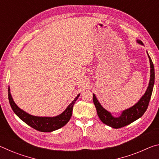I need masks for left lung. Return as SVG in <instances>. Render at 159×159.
<instances>
[{"instance_id": "left-lung-1", "label": "left lung", "mask_w": 159, "mask_h": 159, "mask_svg": "<svg viewBox=\"0 0 159 159\" xmlns=\"http://www.w3.org/2000/svg\"><path fill=\"white\" fill-rule=\"evenodd\" d=\"M139 43L144 45L143 43L141 41H138ZM148 54V53H147ZM148 57L149 58L150 61V67H151V76L150 80L148 86L147 90L144 95L142 97V98L139 99L138 103L134 104L133 107H130V109H128L122 112L121 115L119 117H114L112 116L111 113L107 111L106 109H104L101 106L98 99L95 98V95L93 94V102L96 107L97 112L99 118V119L102 120V122L107 125L112 127L114 128H123L124 126L128 125L133 123L134 120L140 118L142 115L144 114L147 109V107L149 106V103L152 97L153 88L154 84V64L152 62V60L149 55H148Z\"/></svg>"}]
</instances>
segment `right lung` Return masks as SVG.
Listing matches in <instances>:
<instances>
[{
  "instance_id": "right-lung-1",
  "label": "right lung",
  "mask_w": 159,
  "mask_h": 159,
  "mask_svg": "<svg viewBox=\"0 0 159 159\" xmlns=\"http://www.w3.org/2000/svg\"><path fill=\"white\" fill-rule=\"evenodd\" d=\"M10 87L8 88V99L11 108L15 114L20 118L21 120L26 124L31 126L35 130L41 132H45V133H49L57 129L63 127L67 123L69 122L70 118L71 117L72 111H73V107L74 105L75 102L77 100L79 95H78L74 100L69 104L68 107L66 109L62 114L57 116L55 117H39L34 116L27 114L23 110L20 109L16 105L15 102L12 98L11 94H10Z\"/></svg>"
}]
</instances>
